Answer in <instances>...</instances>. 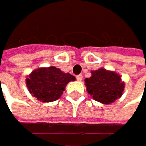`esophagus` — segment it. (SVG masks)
<instances>
[{"label":"esophagus","mask_w":146,"mask_h":146,"mask_svg":"<svg viewBox=\"0 0 146 146\" xmlns=\"http://www.w3.org/2000/svg\"><path fill=\"white\" fill-rule=\"evenodd\" d=\"M76 79H77V80H78V81H81V80H82V79H83V77H82V75H81V74H80V75H77V76H76Z\"/></svg>","instance_id":"obj_1"}]
</instances>
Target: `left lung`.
Listing matches in <instances>:
<instances>
[{
    "instance_id": "1",
    "label": "left lung",
    "mask_w": 146,
    "mask_h": 146,
    "mask_svg": "<svg viewBox=\"0 0 146 146\" xmlns=\"http://www.w3.org/2000/svg\"><path fill=\"white\" fill-rule=\"evenodd\" d=\"M91 74L90 78L85 79V85L94 100L110 104L123 95L125 84L117 72L100 68L91 71Z\"/></svg>"
}]
</instances>
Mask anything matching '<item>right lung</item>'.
Segmentation results:
<instances>
[{"mask_svg": "<svg viewBox=\"0 0 146 146\" xmlns=\"http://www.w3.org/2000/svg\"><path fill=\"white\" fill-rule=\"evenodd\" d=\"M74 80V76L55 66L40 67L27 76L26 86L32 96L39 102H52L60 98L66 86Z\"/></svg>", "mask_w": 146, "mask_h": 146, "instance_id": "1", "label": "right lung"}]
</instances>
